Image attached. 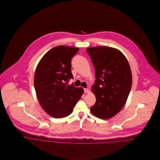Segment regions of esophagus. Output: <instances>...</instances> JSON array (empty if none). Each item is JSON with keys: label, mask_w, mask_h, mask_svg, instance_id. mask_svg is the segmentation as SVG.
<instances>
[{"label": "esophagus", "mask_w": 160, "mask_h": 160, "mask_svg": "<svg viewBox=\"0 0 160 160\" xmlns=\"http://www.w3.org/2000/svg\"><path fill=\"white\" fill-rule=\"evenodd\" d=\"M84 93H88V92H89V91L88 89L85 88V89H84Z\"/></svg>", "instance_id": "34e87169"}]
</instances>
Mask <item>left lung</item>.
Segmentation results:
<instances>
[{
    "label": "left lung",
    "mask_w": 160,
    "mask_h": 160,
    "mask_svg": "<svg viewBox=\"0 0 160 160\" xmlns=\"http://www.w3.org/2000/svg\"><path fill=\"white\" fill-rule=\"evenodd\" d=\"M95 68V81L92 91L96 102L92 113L101 119H109L118 113L125 105L132 86V74L125 56L109 47L86 49Z\"/></svg>",
    "instance_id": "1"
}]
</instances>
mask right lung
I'll list each match as a JSON object with an SVG mask.
<instances>
[{
  "instance_id": "obj_1",
  "label": "right lung",
  "mask_w": 160,
  "mask_h": 160,
  "mask_svg": "<svg viewBox=\"0 0 160 160\" xmlns=\"http://www.w3.org/2000/svg\"><path fill=\"white\" fill-rule=\"evenodd\" d=\"M79 48L57 46L48 51L38 63L34 79V88L41 106L55 118L68 116L81 98L82 88L68 85L73 79L71 60Z\"/></svg>"
}]
</instances>
